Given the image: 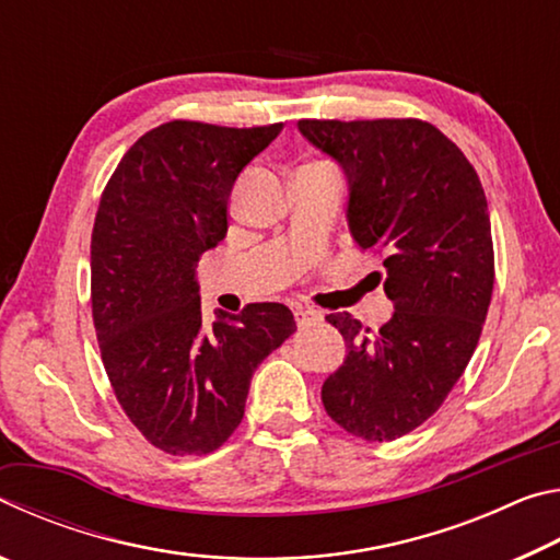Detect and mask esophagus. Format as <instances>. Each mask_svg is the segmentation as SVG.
I'll use <instances>...</instances> for the list:
<instances>
[{
  "label": "esophagus",
  "mask_w": 560,
  "mask_h": 560,
  "mask_svg": "<svg viewBox=\"0 0 560 560\" xmlns=\"http://www.w3.org/2000/svg\"><path fill=\"white\" fill-rule=\"evenodd\" d=\"M293 316H296V324H299L301 328L316 326V324H320V320H324V314H320V311L306 308V306H296V308H293Z\"/></svg>",
  "instance_id": "obj_1"
}]
</instances>
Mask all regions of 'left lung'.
Listing matches in <instances>:
<instances>
[{
	"mask_svg": "<svg viewBox=\"0 0 560 560\" xmlns=\"http://www.w3.org/2000/svg\"><path fill=\"white\" fill-rule=\"evenodd\" d=\"M299 130L343 165L350 232L360 249L383 254L395 306L377 330L346 311L326 316L346 358L320 400L353 438L393 442L440 410L479 343L494 289L485 187L428 120L303 118Z\"/></svg>",
	"mask_w": 560,
	"mask_h": 560,
	"instance_id": "left-lung-1",
	"label": "left lung"
}]
</instances>
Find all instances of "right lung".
Returning a JSON list of instances; mask_svg holds the SVG:
<instances>
[{"mask_svg":"<svg viewBox=\"0 0 560 560\" xmlns=\"http://www.w3.org/2000/svg\"><path fill=\"white\" fill-rule=\"evenodd\" d=\"M283 122L170 120L113 170L91 234V308L116 400L175 457L220 450L240 428L252 375L293 330L283 303L202 318L195 269L226 236L236 175Z\"/></svg>","mask_w":560,"mask_h":560,"instance_id":"1","label":"right lung"}]
</instances>
